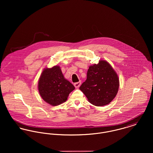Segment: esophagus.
<instances>
[{"mask_svg":"<svg viewBox=\"0 0 153 153\" xmlns=\"http://www.w3.org/2000/svg\"><path fill=\"white\" fill-rule=\"evenodd\" d=\"M81 84V81H79V82H78L74 83V85L75 87L76 88H79L80 87Z\"/></svg>","mask_w":153,"mask_h":153,"instance_id":"esophagus-1","label":"esophagus"}]
</instances>
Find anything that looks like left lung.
Returning <instances> with one entry per match:
<instances>
[{
	"instance_id": "obj_1",
	"label": "left lung",
	"mask_w": 153,
	"mask_h": 153,
	"mask_svg": "<svg viewBox=\"0 0 153 153\" xmlns=\"http://www.w3.org/2000/svg\"><path fill=\"white\" fill-rule=\"evenodd\" d=\"M119 85L116 72L107 61L101 60L98 64L89 66L87 79L79 89L91 104L101 107L108 104L114 100Z\"/></svg>"
}]
</instances>
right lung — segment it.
<instances>
[{
	"label": "right lung",
	"instance_id": "right-lung-1",
	"mask_svg": "<svg viewBox=\"0 0 153 153\" xmlns=\"http://www.w3.org/2000/svg\"><path fill=\"white\" fill-rule=\"evenodd\" d=\"M74 86L64 76L59 66L45 68L38 81V90L44 101L52 106L65 102Z\"/></svg>",
	"mask_w": 153,
	"mask_h": 153
}]
</instances>
